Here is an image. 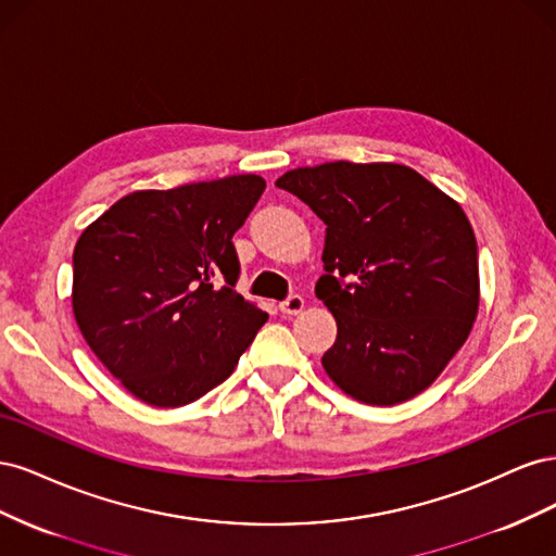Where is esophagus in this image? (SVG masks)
<instances>
[{
  "instance_id": "34e87169",
  "label": "esophagus",
  "mask_w": 556,
  "mask_h": 556,
  "mask_svg": "<svg viewBox=\"0 0 556 556\" xmlns=\"http://www.w3.org/2000/svg\"><path fill=\"white\" fill-rule=\"evenodd\" d=\"M280 313L282 315H296V313H301L304 311V296H299V294H290L288 299L285 301H280Z\"/></svg>"
}]
</instances>
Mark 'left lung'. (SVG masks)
I'll list each match as a JSON object with an SVG mask.
<instances>
[{"instance_id": "left-lung-1", "label": "left lung", "mask_w": 556, "mask_h": 556, "mask_svg": "<svg viewBox=\"0 0 556 556\" xmlns=\"http://www.w3.org/2000/svg\"><path fill=\"white\" fill-rule=\"evenodd\" d=\"M327 225L317 299L336 317L327 376L371 406L441 376L476 323L478 243L457 201L403 164L327 162L276 180Z\"/></svg>"}]
</instances>
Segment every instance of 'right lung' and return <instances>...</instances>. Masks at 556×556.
Segmentation results:
<instances>
[{
    "label": "right lung",
    "instance_id": "add662e5",
    "mask_svg": "<svg viewBox=\"0 0 556 556\" xmlns=\"http://www.w3.org/2000/svg\"><path fill=\"white\" fill-rule=\"evenodd\" d=\"M264 188L248 174L131 192L80 233L78 329L148 406H185L225 382L268 319L233 290L231 243Z\"/></svg>",
    "mask_w": 556,
    "mask_h": 556
}]
</instances>
